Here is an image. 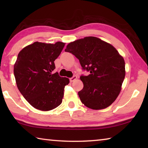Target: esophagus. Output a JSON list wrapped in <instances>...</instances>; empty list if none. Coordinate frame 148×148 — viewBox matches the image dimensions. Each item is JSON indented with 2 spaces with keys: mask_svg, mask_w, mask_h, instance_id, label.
<instances>
[{
  "mask_svg": "<svg viewBox=\"0 0 148 148\" xmlns=\"http://www.w3.org/2000/svg\"><path fill=\"white\" fill-rule=\"evenodd\" d=\"M76 79H77V76H73L72 77H71V78H70V82H72L75 81V80H76Z\"/></svg>",
  "mask_w": 148,
  "mask_h": 148,
  "instance_id": "34e87169",
  "label": "esophagus"
}]
</instances>
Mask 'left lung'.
I'll list each match as a JSON object with an SVG mask.
<instances>
[{
    "label": "left lung",
    "instance_id": "1",
    "mask_svg": "<svg viewBox=\"0 0 148 148\" xmlns=\"http://www.w3.org/2000/svg\"><path fill=\"white\" fill-rule=\"evenodd\" d=\"M65 51L78 59L82 69L90 72L82 75L84 88L78 95L85 106L101 110L116 101L125 76V61L115 47L94 36L71 42Z\"/></svg>",
    "mask_w": 148,
    "mask_h": 148
}]
</instances>
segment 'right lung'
I'll return each mask as SVG.
<instances>
[{
	"label": "right lung",
	"instance_id": "right-lung-1",
	"mask_svg": "<svg viewBox=\"0 0 148 148\" xmlns=\"http://www.w3.org/2000/svg\"><path fill=\"white\" fill-rule=\"evenodd\" d=\"M64 43L46 44L35 42L19 52L14 67L19 91L27 102L36 109L49 111L62 102L65 86L69 79L53 74L54 61Z\"/></svg>",
	"mask_w": 148,
	"mask_h": 148
}]
</instances>
